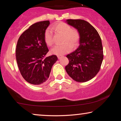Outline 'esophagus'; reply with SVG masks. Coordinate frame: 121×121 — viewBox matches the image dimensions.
Wrapping results in <instances>:
<instances>
[{
    "instance_id": "esophagus-1",
    "label": "esophagus",
    "mask_w": 121,
    "mask_h": 121,
    "mask_svg": "<svg viewBox=\"0 0 121 121\" xmlns=\"http://www.w3.org/2000/svg\"><path fill=\"white\" fill-rule=\"evenodd\" d=\"M63 56H58V58L59 59H60L61 58H62Z\"/></svg>"
}]
</instances>
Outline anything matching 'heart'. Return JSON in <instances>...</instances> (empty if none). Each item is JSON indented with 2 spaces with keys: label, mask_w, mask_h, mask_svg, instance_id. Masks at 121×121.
I'll use <instances>...</instances> for the list:
<instances>
[{
  "label": "heart",
  "mask_w": 121,
  "mask_h": 121,
  "mask_svg": "<svg viewBox=\"0 0 121 121\" xmlns=\"http://www.w3.org/2000/svg\"><path fill=\"white\" fill-rule=\"evenodd\" d=\"M52 29L56 32L63 35L62 43H64L52 48L51 51L52 54L62 56L70 51L71 46L74 47L76 45L79 39L78 32L77 30L72 29L69 24L65 22H59L55 24ZM44 40L48 46H52L53 44L52 32L50 29H48L45 31Z\"/></svg>",
  "instance_id": "obj_1"
}]
</instances>
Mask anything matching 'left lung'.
I'll return each mask as SVG.
<instances>
[{
    "mask_svg": "<svg viewBox=\"0 0 121 121\" xmlns=\"http://www.w3.org/2000/svg\"><path fill=\"white\" fill-rule=\"evenodd\" d=\"M65 22L78 32L79 46L66 56L69 60L65 69L69 76L78 82L92 79L99 72L103 60L101 38L97 30L83 20H67Z\"/></svg>",
    "mask_w": 121,
    "mask_h": 121,
    "instance_id": "1",
    "label": "left lung"
}]
</instances>
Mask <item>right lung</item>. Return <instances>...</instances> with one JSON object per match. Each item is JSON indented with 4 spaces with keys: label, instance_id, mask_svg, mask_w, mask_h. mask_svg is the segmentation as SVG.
Wrapping results in <instances>:
<instances>
[{
    "label": "right lung",
    "instance_id": "right-lung-1",
    "mask_svg": "<svg viewBox=\"0 0 121 121\" xmlns=\"http://www.w3.org/2000/svg\"><path fill=\"white\" fill-rule=\"evenodd\" d=\"M50 21L32 24L19 38L16 59L23 78L31 84L40 85L48 80L53 65L58 60L56 55L45 57L48 49L44 34Z\"/></svg>",
    "mask_w": 121,
    "mask_h": 121
}]
</instances>
